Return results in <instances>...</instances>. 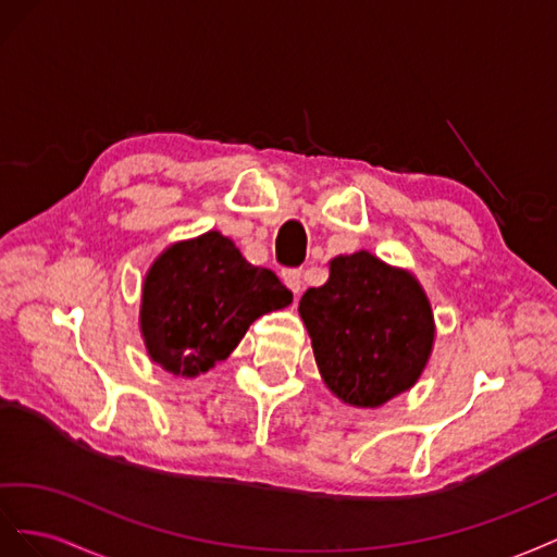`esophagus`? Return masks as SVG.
I'll use <instances>...</instances> for the list:
<instances>
[{
    "mask_svg": "<svg viewBox=\"0 0 557 557\" xmlns=\"http://www.w3.org/2000/svg\"><path fill=\"white\" fill-rule=\"evenodd\" d=\"M282 282L287 284V287L298 296L300 289H304V275H300V270L289 268V270H282Z\"/></svg>",
    "mask_w": 557,
    "mask_h": 557,
    "instance_id": "1",
    "label": "esophagus"
}]
</instances>
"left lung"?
Instances as JSON below:
<instances>
[{
    "mask_svg": "<svg viewBox=\"0 0 557 557\" xmlns=\"http://www.w3.org/2000/svg\"><path fill=\"white\" fill-rule=\"evenodd\" d=\"M298 312L326 387L349 406L387 404L418 383L432 355L434 314L420 282L371 251L333 259Z\"/></svg>",
    "mask_w": 557,
    "mask_h": 557,
    "instance_id": "1",
    "label": "left lung"
}]
</instances>
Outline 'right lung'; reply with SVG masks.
<instances>
[{
    "label": "right lung",
    "mask_w": 557,
    "mask_h": 557,
    "mask_svg": "<svg viewBox=\"0 0 557 557\" xmlns=\"http://www.w3.org/2000/svg\"><path fill=\"white\" fill-rule=\"evenodd\" d=\"M292 292L210 231L170 245L141 287L139 329L151 361L196 377L224 361L261 314L287 308Z\"/></svg>",
    "instance_id": "add662e5"
}]
</instances>
